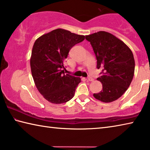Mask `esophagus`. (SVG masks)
Segmentation results:
<instances>
[{"instance_id": "obj_1", "label": "esophagus", "mask_w": 150, "mask_h": 150, "mask_svg": "<svg viewBox=\"0 0 150 150\" xmlns=\"http://www.w3.org/2000/svg\"><path fill=\"white\" fill-rule=\"evenodd\" d=\"M87 80L89 81H93V79L91 77H87Z\"/></svg>"}]
</instances>
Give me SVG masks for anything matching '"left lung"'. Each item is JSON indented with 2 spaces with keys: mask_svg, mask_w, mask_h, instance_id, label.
I'll return each instance as SVG.
<instances>
[{
  "mask_svg": "<svg viewBox=\"0 0 150 150\" xmlns=\"http://www.w3.org/2000/svg\"><path fill=\"white\" fill-rule=\"evenodd\" d=\"M91 43L97 60V69H103L97 80L103 90L94 93L96 99L103 103L117 100L126 92L132 81L135 61L131 50L110 33L100 31L85 35Z\"/></svg>",
  "mask_w": 150,
  "mask_h": 150,
  "instance_id": "left-lung-1",
  "label": "left lung"
}]
</instances>
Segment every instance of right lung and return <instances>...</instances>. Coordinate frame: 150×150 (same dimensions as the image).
<instances>
[{
    "label": "right lung",
    "mask_w": 150,
    "mask_h": 150,
    "mask_svg": "<svg viewBox=\"0 0 150 150\" xmlns=\"http://www.w3.org/2000/svg\"><path fill=\"white\" fill-rule=\"evenodd\" d=\"M85 35L58 28L42 35L33 45L30 67L35 87L47 101L62 104L74 96L81 78L65 74L63 62Z\"/></svg>",
    "instance_id": "obj_1"
}]
</instances>
